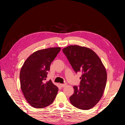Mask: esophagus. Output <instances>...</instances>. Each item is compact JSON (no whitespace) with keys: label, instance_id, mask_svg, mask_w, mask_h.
<instances>
[{"label":"esophagus","instance_id":"obj_1","mask_svg":"<svg viewBox=\"0 0 125 125\" xmlns=\"http://www.w3.org/2000/svg\"><path fill=\"white\" fill-rule=\"evenodd\" d=\"M66 85V84H60V86L61 87H64V86Z\"/></svg>","mask_w":125,"mask_h":125}]
</instances>
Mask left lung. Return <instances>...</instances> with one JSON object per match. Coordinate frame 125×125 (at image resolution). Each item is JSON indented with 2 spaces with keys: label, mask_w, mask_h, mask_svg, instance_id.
<instances>
[{
  "label": "left lung",
  "mask_w": 125,
  "mask_h": 125,
  "mask_svg": "<svg viewBox=\"0 0 125 125\" xmlns=\"http://www.w3.org/2000/svg\"><path fill=\"white\" fill-rule=\"evenodd\" d=\"M63 52L76 73H82L80 85L74 86L73 94L69 100L78 109L89 110L94 107L102 97L107 81L105 68L98 55L90 48L71 45Z\"/></svg>",
  "instance_id": "1"
}]
</instances>
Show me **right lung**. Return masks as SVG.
<instances>
[{"mask_svg":"<svg viewBox=\"0 0 125 125\" xmlns=\"http://www.w3.org/2000/svg\"><path fill=\"white\" fill-rule=\"evenodd\" d=\"M61 51L60 47L39 50L30 56L21 69V89L29 104L43 108L53 102L58 88L50 80L45 82L51 62Z\"/></svg>","mask_w":125,"mask_h":125,"instance_id":"right-lung-1","label":"right lung"}]
</instances>
